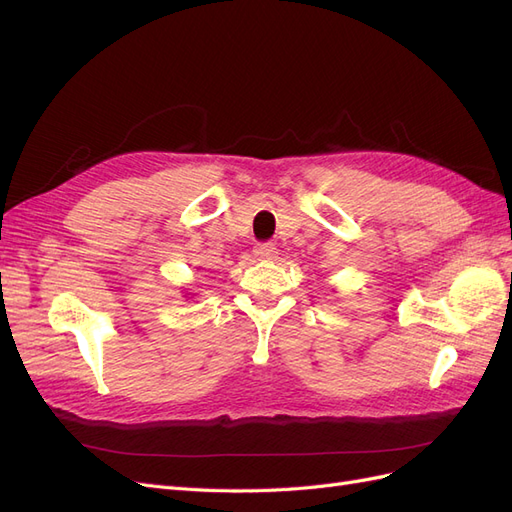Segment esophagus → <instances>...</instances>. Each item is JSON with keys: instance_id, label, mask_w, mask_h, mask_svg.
I'll return each instance as SVG.
<instances>
[{"instance_id": "34e87169", "label": "esophagus", "mask_w": 512, "mask_h": 512, "mask_svg": "<svg viewBox=\"0 0 512 512\" xmlns=\"http://www.w3.org/2000/svg\"><path fill=\"white\" fill-rule=\"evenodd\" d=\"M254 256L258 260H273L277 256V247L273 243H258L254 247Z\"/></svg>"}]
</instances>
